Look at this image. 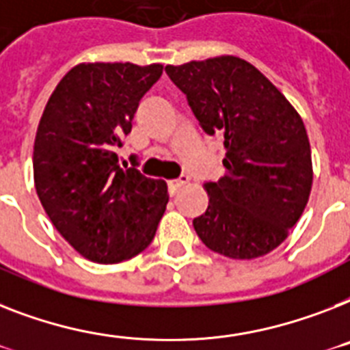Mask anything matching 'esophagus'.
I'll return each instance as SVG.
<instances>
[{
	"mask_svg": "<svg viewBox=\"0 0 350 350\" xmlns=\"http://www.w3.org/2000/svg\"><path fill=\"white\" fill-rule=\"evenodd\" d=\"M189 176H181V178H178V180H172L169 181V190H170V194H176V190L181 189L183 185L189 183Z\"/></svg>",
	"mask_w": 350,
	"mask_h": 350,
	"instance_id": "1",
	"label": "esophagus"
}]
</instances>
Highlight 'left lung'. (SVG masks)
<instances>
[{"label":"left lung","instance_id":"obj_1","mask_svg":"<svg viewBox=\"0 0 350 350\" xmlns=\"http://www.w3.org/2000/svg\"><path fill=\"white\" fill-rule=\"evenodd\" d=\"M204 133L224 136L219 181L204 183L208 208L194 219L204 246L230 258L269 254L289 235L313 185L302 118L254 64L219 55L165 66Z\"/></svg>","mask_w":350,"mask_h":350}]
</instances>
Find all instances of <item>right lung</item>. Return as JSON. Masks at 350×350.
I'll use <instances>...</instances> for the list:
<instances>
[{"label": "right lung", "instance_id": "1", "mask_svg": "<svg viewBox=\"0 0 350 350\" xmlns=\"http://www.w3.org/2000/svg\"><path fill=\"white\" fill-rule=\"evenodd\" d=\"M161 64L81 62L53 90L33 142V183L57 232L88 260L133 258L154 239L167 183L122 169L116 149Z\"/></svg>", "mask_w": 350, "mask_h": 350}]
</instances>
